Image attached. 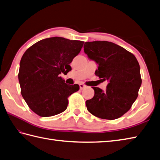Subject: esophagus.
Returning a JSON list of instances; mask_svg holds the SVG:
<instances>
[{"instance_id":"obj_1","label":"esophagus","mask_w":160,"mask_h":160,"mask_svg":"<svg viewBox=\"0 0 160 160\" xmlns=\"http://www.w3.org/2000/svg\"><path fill=\"white\" fill-rule=\"evenodd\" d=\"M79 85H80V90H82V89H84V88L86 87V86L84 85V84H80Z\"/></svg>"}]
</instances>
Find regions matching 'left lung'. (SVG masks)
<instances>
[{
  "instance_id": "obj_1",
  "label": "left lung",
  "mask_w": 160,
  "mask_h": 160,
  "mask_svg": "<svg viewBox=\"0 0 160 160\" xmlns=\"http://www.w3.org/2000/svg\"><path fill=\"white\" fill-rule=\"evenodd\" d=\"M84 51L98 64L95 74L108 81L105 91L92 87L95 94L86 101L87 110L102 119L112 120L120 118L137 99L142 84L136 58L123 47L108 41L86 42Z\"/></svg>"
}]
</instances>
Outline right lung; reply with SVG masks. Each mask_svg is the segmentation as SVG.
I'll return each instance as SVG.
<instances>
[{"label": "right lung", "mask_w": 160, "mask_h": 160, "mask_svg": "<svg viewBox=\"0 0 160 160\" xmlns=\"http://www.w3.org/2000/svg\"><path fill=\"white\" fill-rule=\"evenodd\" d=\"M84 42L52 37L37 42L20 60L18 80L28 107L40 117L59 114L67 108L68 98L80 89L69 85L60 76L71 70L69 64L80 52Z\"/></svg>", "instance_id": "obj_1"}]
</instances>
